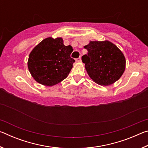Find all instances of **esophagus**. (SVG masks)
Listing matches in <instances>:
<instances>
[{
	"label": "esophagus",
	"mask_w": 148,
	"mask_h": 148,
	"mask_svg": "<svg viewBox=\"0 0 148 148\" xmlns=\"http://www.w3.org/2000/svg\"><path fill=\"white\" fill-rule=\"evenodd\" d=\"M76 61L79 62H81L82 61V59H81V57H79V58H77L76 59Z\"/></svg>",
	"instance_id": "34e87169"
}]
</instances>
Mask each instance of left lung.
<instances>
[{
    "mask_svg": "<svg viewBox=\"0 0 148 148\" xmlns=\"http://www.w3.org/2000/svg\"><path fill=\"white\" fill-rule=\"evenodd\" d=\"M82 56L89 76L95 83L108 86L117 81L125 70L126 60L116 45L108 40L90 41Z\"/></svg>",
    "mask_w": 148,
    "mask_h": 148,
    "instance_id": "obj_1",
    "label": "left lung"
}]
</instances>
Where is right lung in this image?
I'll list each match as a JSON object with an SVG mask.
<instances>
[{"label": "right lung", "instance_id": "right-lung-1", "mask_svg": "<svg viewBox=\"0 0 148 148\" xmlns=\"http://www.w3.org/2000/svg\"><path fill=\"white\" fill-rule=\"evenodd\" d=\"M71 46H64L62 38L48 37L35 46L29 54L27 66L35 81L53 86L68 76L74 59Z\"/></svg>", "mask_w": 148, "mask_h": 148}]
</instances>
